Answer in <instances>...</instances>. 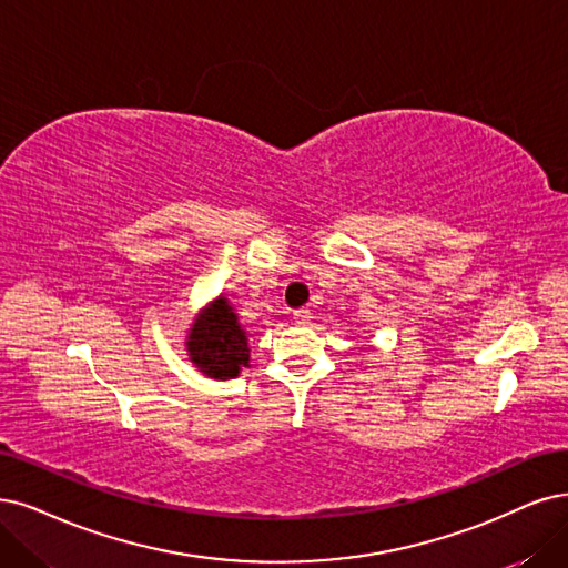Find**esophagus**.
I'll return each instance as SVG.
<instances>
[{
	"mask_svg": "<svg viewBox=\"0 0 568 568\" xmlns=\"http://www.w3.org/2000/svg\"><path fill=\"white\" fill-rule=\"evenodd\" d=\"M292 318H295L297 325H308L313 316H311L308 308H297V311H292Z\"/></svg>",
	"mask_w": 568,
	"mask_h": 568,
	"instance_id": "obj_1",
	"label": "esophagus"
}]
</instances>
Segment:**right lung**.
I'll return each mask as SVG.
<instances>
[{
	"mask_svg": "<svg viewBox=\"0 0 568 568\" xmlns=\"http://www.w3.org/2000/svg\"><path fill=\"white\" fill-rule=\"evenodd\" d=\"M184 348L192 365L207 379H236L250 367V334L234 304L224 295L207 302L186 329Z\"/></svg>",
	"mask_w": 568,
	"mask_h": 568,
	"instance_id": "add662e5",
	"label": "right lung"
}]
</instances>
